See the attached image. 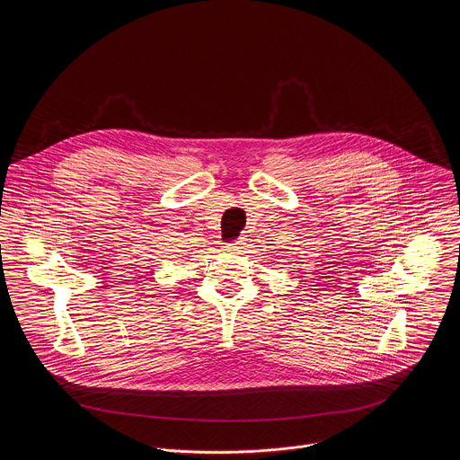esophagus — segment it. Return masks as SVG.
I'll list each match as a JSON object with an SVG mask.
<instances>
[{
    "mask_svg": "<svg viewBox=\"0 0 460 460\" xmlns=\"http://www.w3.org/2000/svg\"><path fill=\"white\" fill-rule=\"evenodd\" d=\"M244 248V239H237V241H232V243H226L225 244V250L230 252V253H241Z\"/></svg>",
    "mask_w": 460,
    "mask_h": 460,
    "instance_id": "esophagus-1",
    "label": "esophagus"
}]
</instances>
